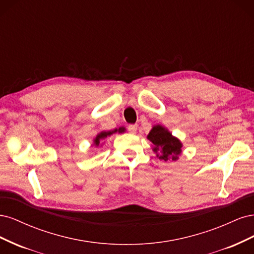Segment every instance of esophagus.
<instances>
[{
	"label": "esophagus",
	"mask_w": 254,
	"mask_h": 254,
	"mask_svg": "<svg viewBox=\"0 0 254 254\" xmlns=\"http://www.w3.org/2000/svg\"><path fill=\"white\" fill-rule=\"evenodd\" d=\"M136 130H137V125H129L128 126V131L130 133H132V134L136 133Z\"/></svg>",
	"instance_id": "esophagus-1"
}]
</instances>
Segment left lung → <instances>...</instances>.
Listing matches in <instances>:
<instances>
[{"label":"left lung","mask_w":254,"mask_h":254,"mask_svg":"<svg viewBox=\"0 0 254 254\" xmlns=\"http://www.w3.org/2000/svg\"><path fill=\"white\" fill-rule=\"evenodd\" d=\"M147 139L152 143V150L160 160L163 161H177L182 153L181 141L172 134L166 127L162 125H155L149 133Z\"/></svg>","instance_id":"left-lung-1"}]
</instances>
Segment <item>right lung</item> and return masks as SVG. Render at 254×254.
Listing matches in <instances>:
<instances>
[{
	"label": "right lung",
	"instance_id": "obj_1",
	"mask_svg": "<svg viewBox=\"0 0 254 254\" xmlns=\"http://www.w3.org/2000/svg\"><path fill=\"white\" fill-rule=\"evenodd\" d=\"M126 131V128L125 127H120V128H115L113 130H109V131H106V130H104V131L97 133V135L93 139V142H92V145L96 146V147H98V146H103V144L105 143L104 141L107 139V137L112 135L113 133H123Z\"/></svg>",
	"mask_w": 254,
	"mask_h": 254
}]
</instances>
